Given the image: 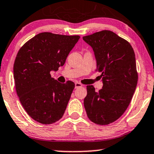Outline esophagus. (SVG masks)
I'll list each match as a JSON object with an SVG mask.
<instances>
[{
  "label": "esophagus",
  "mask_w": 154,
  "mask_h": 154,
  "mask_svg": "<svg viewBox=\"0 0 154 154\" xmlns=\"http://www.w3.org/2000/svg\"><path fill=\"white\" fill-rule=\"evenodd\" d=\"M81 87H82V85L81 84V83L79 82H75V88H81Z\"/></svg>",
  "instance_id": "esophagus-1"
}]
</instances>
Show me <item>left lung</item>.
I'll use <instances>...</instances> for the list:
<instances>
[{"instance_id": "1", "label": "left lung", "mask_w": 154, "mask_h": 154, "mask_svg": "<svg viewBox=\"0 0 154 154\" xmlns=\"http://www.w3.org/2000/svg\"><path fill=\"white\" fill-rule=\"evenodd\" d=\"M93 49L96 72H101L103 88L87 86L84 106L89 119L108 125L123 115L130 104L138 82L135 53L131 44L114 32L103 30L83 36Z\"/></svg>"}]
</instances>
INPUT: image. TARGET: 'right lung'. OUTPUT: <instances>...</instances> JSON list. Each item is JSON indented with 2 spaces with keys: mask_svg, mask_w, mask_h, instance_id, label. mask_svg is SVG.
<instances>
[{
  "mask_svg": "<svg viewBox=\"0 0 154 154\" xmlns=\"http://www.w3.org/2000/svg\"><path fill=\"white\" fill-rule=\"evenodd\" d=\"M79 36L42 32L26 42L14 64L16 92L27 114L42 124H52L62 118L75 83L62 84L50 75L65 63Z\"/></svg>",
  "mask_w": 154,
  "mask_h": 154,
  "instance_id": "add662e5",
  "label": "right lung"
}]
</instances>
